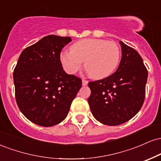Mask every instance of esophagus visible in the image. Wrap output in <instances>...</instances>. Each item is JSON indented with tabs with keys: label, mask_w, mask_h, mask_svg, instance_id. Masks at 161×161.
<instances>
[{
	"label": "esophagus",
	"mask_w": 161,
	"mask_h": 161,
	"mask_svg": "<svg viewBox=\"0 0 161 161\" xmlns=\"http://www.w3.org/2000/svg\"><path fill=\"white\" fill-rule=\"evenodd\" d=\"M88 81L87 80H86V79H82V86H87V85H88Z\"/></svg>",
	"instance_id": "esophagus-1"
}]
</instances>
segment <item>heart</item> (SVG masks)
I'll list each match as a JSON object with an SVG mask.
<instances>
[{
    "label": "heart",
    "mask_w": 161,
    "mask_h": 161,
    "mask_svg": "<svg viewBox=\"0 0 161 161\" xmlns=\"http://www.w3.org/2000/svg\"><path fill=\"white\" fill-rule=\"evenodd\" d=\"M120 59V49L114 42L98 38H85L75 42L70 51H63L60 60L64 69L74 74L85 68L88 75L95 79H104L116 69Z\"/></svg>",
    "instance_id": "b5f03b06"
}]
</instances>
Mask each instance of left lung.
<instances>
[{
    "label": "left lung",
    "mask_w": 161,
    "mask_h": 161,
    "mask_svg": "<svg viewBox=\"0 0 161 161\" xmlns=\"http://www.w3.org/2000/svg\"><path fill=\"white\" fill-rule=\"evenodd\" d=\"M122 58L118 69L107 78L88 82V102L95 118L108 125L129 121L139 111L145 97L147 70L142 57L119 42Z\"/></svg>",
    "instance_id": "8db88e82"
}]
</instances>
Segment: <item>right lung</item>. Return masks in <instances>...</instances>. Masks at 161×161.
I'll use <instances>...</instances> for the list:
<instances>
[{
	"label": "right lung",
	"mask_w": 161,
	"mask_h": 161,
	"mask_svg": "<svg viewBox=\"0 0 161 161\" xmlns=\"http://www.w3.org/2000/svg\"><path fill=\"white\" fill-rule=\"evenodd\" d=\"M69 37H44L22 51L14 71L16 104L29 120L52 126L67 116L82 79L68 75L60 55Z\"/></svg>",
	"instance_id": "obj_1"
}]
</instances>
